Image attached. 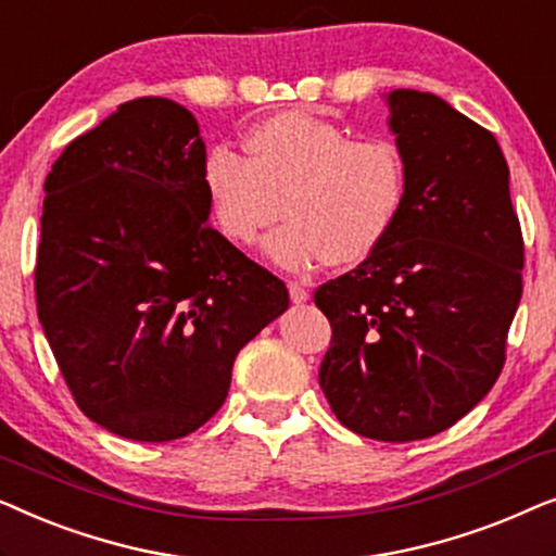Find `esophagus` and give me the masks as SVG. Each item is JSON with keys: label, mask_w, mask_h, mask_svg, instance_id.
Instances as JSON below:
<instances>
[{"label": "esophagus", "mask_w": 556, "mask_h": 556, "mask_svg": "<svg viewBox=\"0 0 556 556\" xmlns=\"http://www.w3.org/2000/svg\"><path fill=\"white\" fill-rule=\"evenodd\" d=\"M288 293H291V301L293 303H306L311 299L308 288L299 283V280H288Z\"/></svg>", "instance_id": "esophagus-1"}]
</instances>
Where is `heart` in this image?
<instances>
[{
    "instance_id": "obj_1",
    "label": "heart",
    "mask_w": 556,
    "mask_h": 556,
    "mask_svg": "<svg viewBox=\"0 0 556 556\" xmlns=\"http://www.w3.org/2000/svg\"><path fill=\"white\" fill-rule=\"evenodd\" d=\"M238 151L212 149L202 185L217 230L253 245L265 227L270 261L303 270L349 268L375 253L407 197L405 151L390 136H349L331 121L286 111L263 121Z\"/></svg>"
}]
</instances>
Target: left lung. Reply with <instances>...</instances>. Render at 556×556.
Instances as JSON below:
<instances>
[{
	"label": "left lung",
	"mask_w": 556,
	"mask_h": 556,
	"mask_svg": "<svg viewBox=\"0 0 556 556\" xmlns=\"http://www.w3.org/2000/svg\"><path fill=\"white\" fill-rule=\"evenodd\" d=\"M387 103L407 197L382 245L316 288L331 324L318 382L356 435L409 443L458 422L498 379L523 238L489 128L420 90Z\"/></svg>",
	"instance_id": "obj_1"
}]
</instances>
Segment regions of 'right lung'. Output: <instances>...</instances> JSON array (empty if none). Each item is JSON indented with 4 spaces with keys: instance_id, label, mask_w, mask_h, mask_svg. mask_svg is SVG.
Segmentation results:
<instances>
[{
    "instance_id": "add662e5",
    "label": "right lung",
    "mask_w": 556,
    "mask_h": 556,
    "mask_svg": "<svg viewBox=\"0 0 556 556\" xmlns=\"http://www.w3.org/2000/svg\"><path fill=\"white\" fill-rule=\"evenodd\" d=\"M204 159L192 113L136 98L45 179L37 316L80 413L139 443L202 428L288 308L283 280L210 225Z\"/></svg>"
}]
</instances>
